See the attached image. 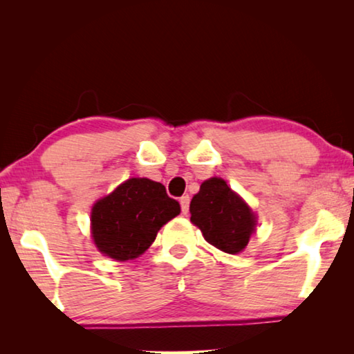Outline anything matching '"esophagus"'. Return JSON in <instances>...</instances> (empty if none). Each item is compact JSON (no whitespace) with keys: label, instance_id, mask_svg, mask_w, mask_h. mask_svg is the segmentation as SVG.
Here are the masks:
<instances>
[{"label":"esophagus","instance_id":"1","mask_svg":"<svg viewBox=\"0 0 354 354\" xmlns=\"http://www.w3.org/2000/svg\"><path fill=\"white\" fill-rule=\"evenodd\" d=\"M179 203H181V211H183V214H187V212H189V203H190L189 195L181 196V200H179Z\"/></svg>","mask_w":354,"mask_h":354}]
</instances>
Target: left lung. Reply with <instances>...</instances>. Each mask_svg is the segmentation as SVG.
I'll return each mask as SVG.
<instances>
[{
  "label": "left lung",
  "instance_id": "left-lung-1",
  "mask_svg": "<svg viewBox=\"0 0 354 354\" xmlns=\"http://www.w3.org/2000/svg\"><path fill=\"white\" fill-rule=\"evenodd\" d=\"M190 221L206 241L225 253L236 254L248 245L254 231V214L220 178L201 184L190 201Z\"/></svg>",
  "mask_w": 354,
  "mask_h": 354
}]
</instances>
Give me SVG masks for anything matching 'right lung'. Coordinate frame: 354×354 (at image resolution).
<instances>
[{
    "label": "right lung",
    "instance_id": "1",
    "mask_svg": "<svg viewBox=\"0 0 354 354\" xmlns=\"http://www.w3.org/2000/svg\"><path fill=\"white\" fill-rule=\"evenodd\" d=\"M181 212L160 183L131 178L92 209V236L101 253L115 261L140 256L167 221Z\"/></svg>",
    "mask_w": 354,
    "mask_h": 354
}]
</instances>
